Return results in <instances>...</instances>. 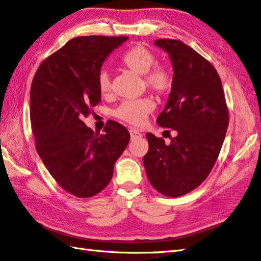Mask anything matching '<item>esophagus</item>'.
Instances as JSON below:
<instances>
[{
	"label": "esophagus",
	"instance_id": "1",
	"mask_svg": "<svg viewBox=\"0 0 261 261\" xmlns=\"http://www.w3.org/2000/svg\"><path fill=\"white\" fill-rule=\"evenodd\" d=\"M129 134H130L132 140H136V139L142 138V134H141L138 129H135V128H130Z\"/></svg>",
	"mask_w": 261,
	"mask_h": 261
}]
</instances>
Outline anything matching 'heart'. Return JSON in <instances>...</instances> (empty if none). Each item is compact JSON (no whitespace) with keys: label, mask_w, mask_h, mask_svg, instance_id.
Segmentation results:
<instances>
[{"label":"heart","mask_w":261,"mask_h":261,"mask_svg":"<svg viewBox=\"0 0 261 261\" xmlns=\"http://www.w3.org/2000/svg\"><path fill=\"white\" fill-rule=\"evenodd\" d=\"M121 63L129 70L139 74H143V82L147 88L151 89L158 95H166L173 87V74L170 68L164 65H154L156 63L154 54L144 45L136 44L123 53L120 58ZM97 87L99 93L107 96L111 91V79L107 71H100L97 77ZM153 110V102L149 97L123 100L114 110V117L129 125L139 126L148 114Z\"/></svg>","instance_id":"obj_1"}]
</instances>
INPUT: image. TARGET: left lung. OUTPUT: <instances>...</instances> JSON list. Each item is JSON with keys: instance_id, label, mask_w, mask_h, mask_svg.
Masks as SVG:
<instances>
[{"instance_id": "8db88e82", "label": "left lung", "mask_w": 261, "mask_h": 261, "mask_svg": "<svg viewBox=\"0 0 261 261\" xmlns=\"http://www.w3.org/2000/svg\"><path fill=\"white\" fill-rule=\"evenodd\" d=\"M154 44L168 54L174 70L171 94L157 123L176 135L165 144L164 139L147 133L143 165L158 193L179 197L197 188L212 171L229 116L220 76L211 63L179 40L159 39Z\"/></svg>"}]
</instances>
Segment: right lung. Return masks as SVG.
Here are the masks:
<instances>
[{"mask_svg":"<svg viewBox=\"0 0 261 261\" xmlns=\"http://www.w3.org/2000/svg\"><path fill=\"white\" fill-rule=\"evenodd\" d=\"M127 36H79L41 63L31 86V125L40 158L59 187L79 198L102 191L130 140L126 127L109 120L104 133L85 118L100 102L103 63Z\"/></svg>","mask_w":261,"mask_h":261,"instance_id":"1","label":"right lung"}]
</instances>
